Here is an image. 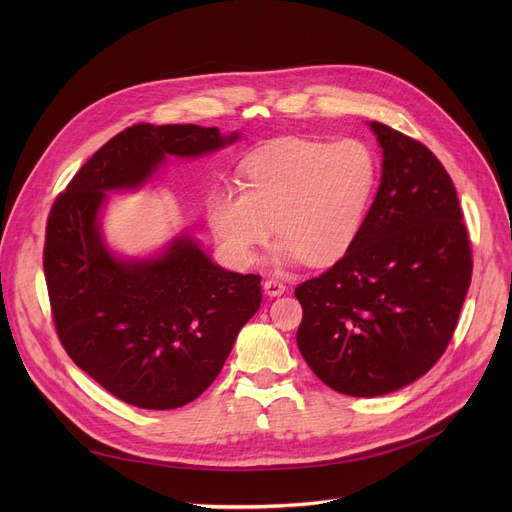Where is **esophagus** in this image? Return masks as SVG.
Segmentation results:
<instances>
[{
  "instance_id": "1",
  "label": "esophagus",
  "mask_w": 512,
  "mask_h": 512,
  "mask_svg": "<svg viewBox=\"0 0 512 512\" xmlns=\"http://www.w3.org/2000/svg\"><path fill=\"white\" fill-rule=\"evenodd\" d=\"M263 290H265L267 297H280V294L286 292V284L280 282V280H265Z\"/></svg>"
}]
</instances>
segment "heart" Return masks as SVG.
<instances>
[{"mask_svg": "<svg viewBox=\"0 0 512 512\" xmlns=\"http://www.w3.org/2000/svg\"><path fill=\"white\" fill-rule=\"evenodd\" d=\"M240 188L215 186L205 215L236 267L257 261L276 230L274 261L324 267L340 261L363 232L380 164L361 141L282 139L242 159Z\"/></svg>", "mask_w": 512, "mask_h": 512, "instance_id": "1", "label": "heart"}]
</instances>
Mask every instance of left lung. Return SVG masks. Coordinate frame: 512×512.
Instances as JSON below:
<instances>
[{"label":"left lung","instance_id":"1","mask_svg":"<svg viewBox=\"0 0 512 512\" xmlns=\"http://www.w3.org/2000/svg\"><path fill=\"white\" fill-rule=\"evenodd\" d=\"M382 178L355 247L297 286V344L317 378L348 396L419 380L446 351L471 284V249L438 157L382 122Z\"/></svg>","mask_w":512,"mask_h":512}]
</instances>
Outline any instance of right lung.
I'll return each instance as SVG.
<instances>
[{
    "instance_id": "obj_1",
    "label": "right lung",
    "mask_w": 512,
    "mask_h": 512,
    "mask_svg": "<svg viewBox=\"0 0 512 512\" xmlns=\"http://www.w3.org/2000/svg\"><path fill=\"white\" fill-rule=\"evenodd\" d=\"M238 139L197 124H134L51 207L43 270L58 336L80 369L132 407L166 411L201 396L257 313L261 278L224 270L184 230L151 255H120L103 234L107 195L141 191L168 157L197 159Z\"/></svg>"
}]
</instances>
